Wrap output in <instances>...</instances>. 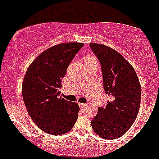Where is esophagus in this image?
Masks as SVG:
<instances>
[{
	"label": "esophagus",
	"mask_w": 159,
	"mask_h": 159,
	"mask_svg": "<svg viewBox=\"0 0 159 159\" xmlns=\"http://www.w3.org/2000/svg\"><path fill=\"white\" fill-rule=\"evenodd\" d=\"M78 105H79V107L81 108V109H82V108H84V107L86 106L87 104H86V103H80Z\"/></svg>",
	"instance_id": "esophagus-1"
}]
</instances>
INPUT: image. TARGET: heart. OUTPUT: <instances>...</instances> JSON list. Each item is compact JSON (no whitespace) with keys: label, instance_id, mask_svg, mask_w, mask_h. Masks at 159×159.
Instances as JSON below:
<instances>
[{"label":"heart","instance_id":"b5f03b06","mask_svg":"<svg viewBox=\"0 0 159 159\" xmlns=\"http://www.w3.org/2000/svg\"><path fill=\"white\" fill-rule=\"evenodd\" d=\"M84 61L86 62L87 63H95V62H97V59H96V56L94 55H88V56H84Z\"/></svg>","mask_w":159,"mask_h":159}]
</instances>
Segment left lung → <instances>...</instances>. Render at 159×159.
Here are the masks:
<instances>
[{"mask_svg":"<svg viewBox=\"0 0 159 159\" xmlns=\"http://www.w3.org/2000/svg\"><path fill=\"white\" fill-rule=\"evenodd\" d=\"M101 64L103 89L111 96L106 107L98 108L92 120L95 133L106 140H114L126 133L137 117L141 99V86L131 64L111 47L90 43Z\"/></svg>","mask_w":159,"mask_h":159,"instance_id":"left-lung-1","label":"left lung"}]
</instances>
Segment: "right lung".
<instances>
[{
	"label": "right lung",
	"mask_w": 159,
	"mask_h": 159,
	"mask_svg": "<svg viewBox=\"0 0 159 159\" xmlns=\"http://www.w3.org/2000/svg\"><path fill=\"white\" fill-rule=\"evenodd\" d=\"M83 43L56 44L41 52L30 63L22 84L26 110L44 133L62 135L74 127L79 112L77 103L60 96L62 78Z\"/></svg>",
	"instance_id": "add662e5"
}]
</instances>
